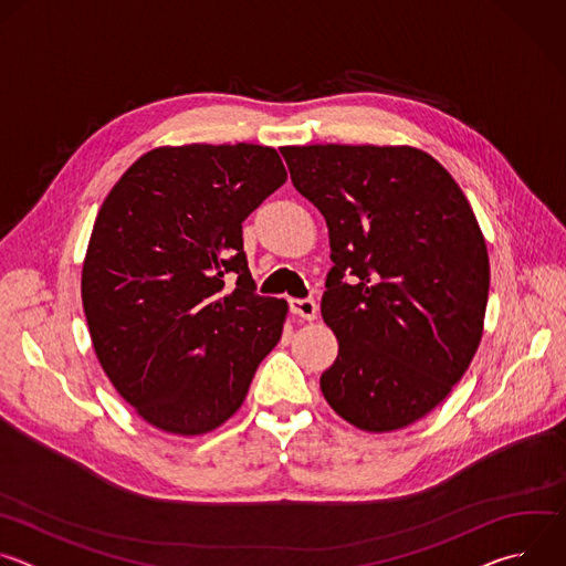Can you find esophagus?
Returning <instances> with one entry per match:
<instances>
[{
  "instance_id": "1",
  "label": "esophagus",
  "mask_w": 566,
  "mask_h": 566,
  "mask_svg": "<svg viewBox=\"0 0 566 566\" xmlns=\"http://www.w3.org/2000/svg\"><path fill=\"white\" fill-rule=\"evenodd\" d=\"M289 308L293 315L302 319H315L317 317V302L313 297H291Z\"/></svg>"
}]
</instances>
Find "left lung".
Segmentation results:
<instances>
[{
    "instance_id": "obj_1",
    "label": "left lung",
    "mask_w": 566,
    "mask_h": 566,
    "mask_svg": "<svg viewBox=\"0 0 566 566\" xmlns=\"http://www.w3.org/2000/svg\"><path fill=\"white\" fill-rule=\"evenodd\" d=\"M295 190L327 221L322 317L338 338L319 376L365 432L423 419L465 374L483 332L491 264L474 212L417 147H282Z\"/></svg>"
}]
</instances>
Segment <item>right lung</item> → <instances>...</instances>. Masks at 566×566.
Returning a JSON list of instances; mask_svg holds the SVG:
<instances>
[{
	"label": "right lung",
	"mask_w": 566,
	"mask_h": 566,
	"mask_svg": "<svg viewBox=\"0 0 566 566\" xmlns=\"http://www.w3.org/2000/svg\"><path fill=\"white\" fill-rule=\"evenodd\" d=\"M284 181L273 147L195 143L143 154L103 201L83 306L101 367L149 426L219 428L282 338L289 304L255 293L241 223Z\"/></svg>",
	"instance_id": "1"
}]
</instances>
